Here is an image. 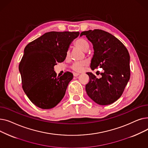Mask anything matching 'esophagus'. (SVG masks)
Instances as JSON below:
<instances>
[{
  "instance_id": "obj_1",
  "label": "esophagus",
  "mask_w": 148,
  "mask_h": 148,
  "mask_svg": "<svg viewBox=\"0 0 148 148\" xmlns=\"http://www.w3.org/2000/svg\"><path fill=\"white\" fill-rule=\"evenodd\" d=\"M73 75H74V77H77V76H78L79 75V73H74Z\"/></svg>"
}]
</instances>
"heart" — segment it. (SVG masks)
<instances>
[{
	"mask_svg": "<svg viewBox=\"0 0 148 148\" xmlns=\"http://www.w3.org/2000/svg\"><path fill=\"white\" fill-rule=\"evenodd\" d=\"M75 47L82 50L83 51H86L89 49V43L86 40L83 38H79L77 39L74 43ZM69 56V50H67L66 53V57L68 58ZM87 66L86 62H74L71 66V68L73 71L80 73L83 71L84 69Z\"/></svg>",
	"mask_w": 148,
	"mask_h": 148,
	"instance_id": "obj_1",
	"label": "heart"
}]
</instances>
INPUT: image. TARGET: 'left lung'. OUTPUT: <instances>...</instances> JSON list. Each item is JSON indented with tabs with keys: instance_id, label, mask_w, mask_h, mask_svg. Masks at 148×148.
I'll list each match as a JSON object with an SVG mask.
<instances>
[{
	"instance_id": "8db88e82",
	"label": "left lung",
	"mask_w": 148,
	"mask_h": 148,
	"mask_svg": "<svg viewBox=\"0 0 148 148\" xmlns=\"http://www.w3.org/2000/svg\"><path fill=\"white\" fill-rule=\"evenodd\" d=\"M92 43L94 50L90 68H102L104 72L98 79L92 73H87L89 81L86 84L88 96L99 105L111 104L122 95L130 77V54L118 38L104 30L94 29L84 31Z\"/></svg>"
}]
</instances>
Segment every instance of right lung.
<instances>
[{
  "instance_id": "obj_1",
  "label": "right lung",
  "mask_w": 148,
  "mask_h": 148,
  "mask_svg": "<svg viewBox=\"0 0 148 148\" xmlns=\"http://www.w3.org/2000/svg\"><path fill=\"white\" fill-rule=\"evenodd\" d=\"M79 32H47L29 43L19 64L22 88L34 104L42 109L55 107L64 98L73 74L56 77L54 66L64 61L69 45Z\"/></svg>"
}]
</instances>
